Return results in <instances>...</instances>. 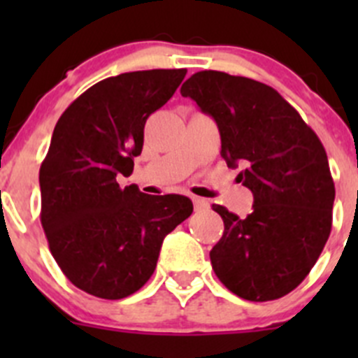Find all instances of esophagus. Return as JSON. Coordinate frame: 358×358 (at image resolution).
<instances>
[{
    "instance_id": "obj_1",
    "label": "esophagus",
    "mask_w": 358,
    "mask_h": 358,
    "mask_svg": "<svg viewBox=\"0 0 358 358\" xmlns=\"http://www.w3.org/2000/svg\"><path fill=\"white\" fill-rule=\"evenodd\" d=\"M192 202H194V208H196V211H208L209 209V202L206 199H202V197H192Z\"/></svg>"
}]
</instances>
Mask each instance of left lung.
<instances>
[{
  "mask_svg": "<svg viewBox=\"0 0 358 358\" xmlns=\"http://www.w3.org/2000/svg\"><path fill=\"white\" fill-rule=\"evenodd\" d=\"M216 121L222 157L252 192L239 218L220 204L222 239L209 252L223 286L249 301H270L299 286L326 246L334 182L322 142L272 86L201 71L180 90Z\"/></svg>",
  "mask_w": 358,
  "mask_h": 358,
  "instance_id": "left-lung-1",
  "label": "left lung"
}]
</instances>
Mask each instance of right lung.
Returning a JSON list of instances; mask_svg holds the SVG:
<instances>
[{
  "mask_svg": "<svg viewBox=\"0 0 358 358\" xmlns=\"http://www.w3.org/2000/svg\"><path fill=\"white\" fill-rule=\"evenodd\" d=\"M187 69L107 78L60 115L39 169L41 225L64 275L88 294L121 299L150 279L162 241L192 215L185 196L121 189L143 147V128Z\"/></svg>",
  "mask_w": 358,
  "mask_h": 358,
  "instance_id": "obj_1",
  "label": "right lung"
}]
</instances>
